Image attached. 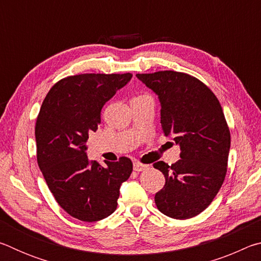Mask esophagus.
<instances>
[{"label":"esophagus","mask_w":261,"mask_h":261,"mask_svg":"<svg viewBox=\"0 0 261 261\" xmlns=\"http://www.w3.org/2000/svg\"><path fill=\"white\" fill-rule=\"evenodd\" d=\"M147 168L146 165H143V163L140 162H135L134 163V170L135 171H143Z\"/></svg>","instance_id":"1"}]
</instances>
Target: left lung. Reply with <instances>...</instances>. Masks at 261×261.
Segmentation results:
<instances>
[{
  "label": "left lung",
  "mask_w": 261,
  "mask_h": 261,
  "mask_svg": "<svg viewBox=\"0 0 261 261\" xmlns=\"http://www.w3.org/2000/svg\"><path fill=\"white\" fill-rule=\"evenodd\" d=\"M155 92L161 126L179 145V160L154 163L166 183L155 194L158 210L177 220L191 219L213 201L227 174L230 131L218 98L199 79L177 71L136 74Z\"/></svg>",
  "instance_id": "8db88e82"
}]
</instances>
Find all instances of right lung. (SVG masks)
Instances as JSON below:
<instances>
[{"instance_id": "right-lung-1", "label": "right lung", "mask_w": 261, "mask_h": 261, "mask_svg": "<svg viewBox=\"0 0 261 261\" xmlns=\"http://www.w3.org/2000/svg\"><path fill=\"white\" fill-rule=\"evenodd\" d=\"M131 78L130 72L69 76L43 100L35 123L38 165L57 204L74 219L94 222L114 213L121 184L132 173L129 158L101 166L85 153L103 105Z\"/></svg>"}]
</instances>
